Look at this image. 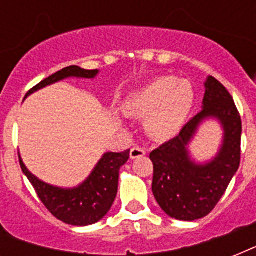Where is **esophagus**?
Listing matches in <instances>:
<instances>
[{
  "label": "esophagus",
  "mask_w": 256,
  "mask_h": 256,
  "mask_svg": "<svg viewBox=\"0 0 256 256\" xmlns=\"http://www.w3.org/2000/svg\"><path fill=\"white\" fill-rule=\"evenodd\" d=\"M144 154H146V152H144V148H132V150H130V158L132 160H136V158H140V156H144Z\"/></svg>",
  "instance_id": "obj_1"
}]
</instances>
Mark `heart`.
Listing matches in <instances>:
<instances>
[{"mask_svg":"<svg viewBox=\"0 0 256 256\" xmlns=\"http://www.w3.org/2000/svg\"><path fill=\"white\" fill-rule=\"evenodd\" d=\"M194 104V92L186 80L170 76L156 77L130 92L124 100L128 116L144 120V130L156 140L178 136Z\"/></svg>","mask_w":256,"mask_h":256,"instance_id":"b5f03b06","label":"heart"}]
</instances>
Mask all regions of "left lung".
<instances>
[{"instance_id":"left-lung-1","label":"left lung","mask_w":256,"mask_h":256,"mask_svg":"<svg viewBox=\"0 0 256 256\" xmlns=\"http://www.w3.org/2000/svg\"><path fill=\"white\" fill-rule=\"evenodd\" d=\"M202 112L178 136L150 152L154 164L152 194L160 208L178 220H196L212 211L236 174L240 164L242 120L232 96L214 77L204 82ZM216 119L224 128L222 144L208 162L196 164L190 156L188 144L198 126Z\"/></svg>"}]
</instances>
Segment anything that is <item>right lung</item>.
Returning a JSON list of instances; mask_svg holds the SVG:
<instances>
[{"instance_id": "1", "label": "right lung", "mask_w": 256, "mask_h": 256, "mask_svg": "<svg viewBox=\"0 0 256 256\" xmlns=\"http://www.w3.org/2000/svg\"><path fill=\"white\" fill-rule=\"evenodd\" d=\"M98 70H85L80 66H68L34 86L26 96L66 78H96ZM22 172L33 184L38 198L45 207L64 223L72 226H88L104 218L112 208L118 191L120 168L130 158V150L124 152H104L88 178L76 187L53 186L32 174L18 154Z\"/></svg>"}]
</instances>
